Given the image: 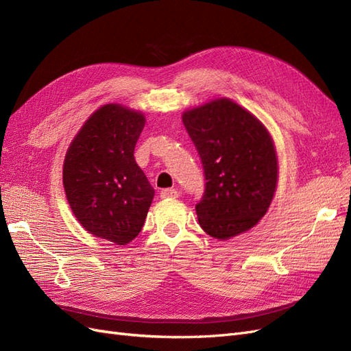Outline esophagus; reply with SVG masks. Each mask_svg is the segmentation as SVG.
<instances>
[{
	"instance_id": "34e87169",
	"label": "esophagus",
	"mask_w": 351,
	"mask_h": 351,
	"mask_svg": "<svg viewBox=\"0 0 351 351\" xmlns=\"http://www.w3.org/2000/svg\"><path fill=\"white\" fill-rule=\"evenodd\" d=\"M162 199H176L178 197V192L176 189H164L161 192Z\"/></svg>"
}]
</instances>
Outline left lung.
Here are the masks:
<instances>
[{
	"label": "left lung",
	"mask_w": 351,
	"mask_h": 351,
	"mask_svg": "<svg viewBox=\"0 0 351 351\" xmlns=\"http://www.w3.org/2000/svg\"><path fill=\"white\" fill-rule=\"evenodd\" d=\"M204 165L206 189L196 205L206 234L228 240L267 214L278 183V156L267 127L228 98L183 112Z\"/></svg>",
	"instance_id": "left-lung-1"
}]
</instances>
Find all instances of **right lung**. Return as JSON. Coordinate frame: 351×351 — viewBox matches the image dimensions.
I'll use <instances>...</instances> for the list:
<instances>
[{
    "label": "right lung",
    "mask_w": 351,
    "mask_h": 351,
    "mask_svg": "<svg viewBox=\"0 0 351 351\" xmlns=\"http://www.w3.org/2000/svg\"><path fill=\"white\" fill-rule=\"evenodd\" d=\"M143 112L105 104L83 123L62 165L71 212L89 234L119 246L139 234L155 190L136 164Z\"/></svg>",
    "instance_id": "1"
}]
</instances>
